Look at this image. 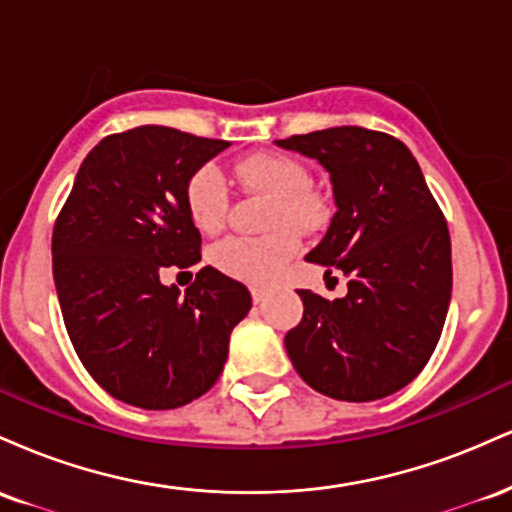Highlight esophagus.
<instances>
[{"mask_svg": "<svg viewBox=\"0 0 512 512\" xmlns=\"http://www.w3.org/2000/svg\"><path fill=\"white\" fill-rule=\"evenodd\" d=\"M250 293H252V301L255 303H262L264 298H267V289H262V286H252Z\"/></svg>", "mask_w": 512, "mask_h": 512, "instance_id": "1", "label": "esophagus"}]
</instances>
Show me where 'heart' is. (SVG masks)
<instances>
[{"mask_svg": "<svg viewBox=\"0 0 512 512\" xmlns=\"http://www.w3.org/2000/svg\"><path fill=\"white\" fill-rule=\"evenodd\" d=\"M240 185L269 197L262 236H228L209 250V260L233 279L264 284L284 269L296 252L298 240L291 228H301L313 216L308 197L310 178L296 158L284 154H255L233 168ZM231 204V187L216 163H204L185 182V209L199 231L216 233ZM280 228L276 229L275 226Z\"/></svg>", "mask_w": 512, "mask_h": 512, "instance_id": "1", "label": "heart"}]
</instances>
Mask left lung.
<instances>
[{"instance_id": "8db88e82", "label": "left lung", "mask_w": 512, "mask_h": 512, "mask_svg": "<svg viewBox=\"0 0 512 512\" xmlns=\"http://www.w3.org/2000/svg\"><path fill=\"white\" fill-rule=\"evenodd\" d=\"M276 144L330 173L337 211L305 260L349 279L337 301L298 291L305 310L286 334V354L322 395L383 399L424 370L443 332L452 291L443 211L416 158L390 134L332 127Z\"/></svg>"}]
</instances>
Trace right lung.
I'll list each match as a JSON object with an SVG mask.
<instances>
[{
    "mask_svg": "<svg viewBox=\"0 0 512 512\" xmlns=\"http://www.w3.org/2000/svg\"><path fill=\"white\" fill-rule=\"evenodd\" d=\"M231 142L144 125L110 134L84 158L52 228L60 308L91 378L139 409H178L219 380L250 291L202 267L185 293L166 267L202 260L185 182Z\"/></svg>",
    "mask_w": 512,
    "mask_h": 512,
    "instance_id": "add662e5",
    "label": "right lung"
}]
</instances>
